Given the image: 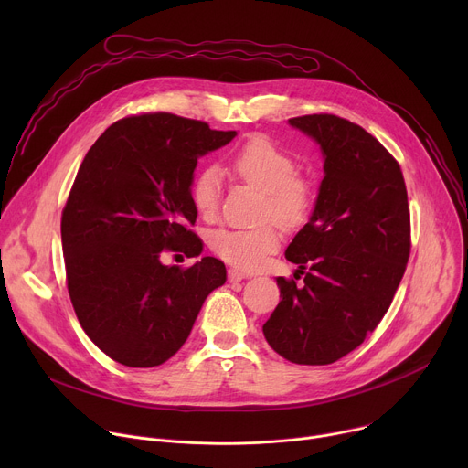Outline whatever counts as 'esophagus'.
<instances>
[{"mask_svg": "<svg viewBox=\"0 0 468 468\" xmlns=\"http://www.w3.org/2000/svg\"><path fill=\"white\" fill-rule=\"evenodd\" d=\"M244 278H248V274H244V272H240V271H237V269H229L228 271V280L229 282H242Z\"/></svg>", "mask_w": 468, "mask_h": 468, "instance_id": "obj_1", "label": "esophagus"}]
</instances>
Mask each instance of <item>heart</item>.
<instances>
[{
  "label": "heart",
  "instance_id": "b5f03b06",
  "mask_svg": "<svg viewBox=\"0 0 468 468\" xmlns=\"http://www.w3.org/2000/svg\"><path fill=\"white\" fill-rule=\"evenodd\" d=\"M231 172L264 192L261 218L274 220L283 229L302 228L316 204V185L311 177L298 174L292 154L266 137H251L228 159ZM222 174L217 166L199 170L190 185L194 209L211 220L220 206ZM280 244L278 228L264 222L257 228H224L211 235V250L240 271H255Z\"/></svg>",
  "mask_w": 468,
  "mask_h": 468
}]
</instances>
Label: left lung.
<instances>
[{"label": "left lung", "mask_w": 468, "mask_h": 468, "mask_svg": "<svg viewBox=\"0 0 468 468\" xmlns=\"http://www.w3.org/2000/svg\"><path fill=\"white\" fill-rule=\"evenodd\" d=\"M324 154L311 220L289 244L298 264L278 278L282 302L264 322L269 345L296 365H329L356 350L381 322L411 253L402 168L361 125L337 114L289 120Z\"/></svg>", "instance_id": "obj_1"}]
</instances>
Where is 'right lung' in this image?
I'll use <instances>...</instances> for the list:
<instances>
[{
  "label": "right lung",
  "instance_id": "obj_1",
  "mask_svg": "<svg viewBox=\"0 0 468 468\" xmlns=\"http://www.w3.org/2000/svg\"><path fill=\"white\" fill-rule=\"evenodd\" d=\"M235 135L172 112L131 114L85 155L60 218L66 285L81 327L112 361H168L209 292L226 283L220 259L183 269L165 266L161 253L202 251L192 172L199 155Z\"/></svg>",
  "mask_w": 468,
  "mask_h": 468
}]
</instances>
